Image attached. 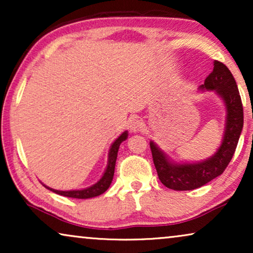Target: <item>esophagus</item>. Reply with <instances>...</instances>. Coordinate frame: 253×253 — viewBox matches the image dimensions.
<instances>
[{
  "label": "esophagus",
  "instance_id": "esophagus-1",
  "mask_svg": "<svg viewBox=\"0 0 253 253\" xmlns=\"http://www.w3.org/2000/svg\"><path fill=\"white\" fill-rule=\"evenodd\" d=\"M143 126H144V123L138 119L131 120L130 123H129V127H130V130L132 131V132H138V131L143 130Z\"/></svg>",
  "mask_w": 253,
  "mask_h": 253
}]
</instances>
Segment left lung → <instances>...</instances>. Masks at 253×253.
Listing matches in <instances>:
<instances>
[{"label": "left lung", "mask_w": 253, "mask_h": 253, "mask_svg": "<svg viewBox=\"0 0 253 253\" xmlns=\"http://www.w3.org/2000/svg\"><path fill=\"white\" fill-rule=\"evenodd\" d=\"M202 89L215 91L223 99L227 108L224 136L216 153L197 164H174L151 141L152 157L162 184L176 191H186L205 185L220 176L229 165L243 129V105L236 81L222 62H214L213 71L207 76Z\"/></svg>", "instance_id": "8db88e82"}]
</instances>
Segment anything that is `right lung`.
I'll return each mask as SVG.
<instances>
[{
	"mask_svg": "<svg viewBox=\"0 0 253 253\" xmlns=\"http://www.w3.org/2000/svg\"><path fill=\"white\" fill-rule=\"evenodd\" d=\"M127 138V132H123L121 136L117 138V139L114 141L112 147L109 150V155H108V165H107L105 174L98 183H95L94 185L89 186V188L83 189V190H72V191H60V190H54L51 188H48V186L44 185V188H47L50 191H53L57 195L64 196V197H70V198H77V199H87L92 198V197H96L102 195L103 192L107 191V189L109 188L110 183L113 181L114 177V171H115V164L117 159V152H119V147L121 143L123 140H126Z\"/></svg>",
	"mask_w": 253,
	"mask_h": 253,
	"instance_id": "obj_1",
	"label": "right lung"
}]
</instances>
